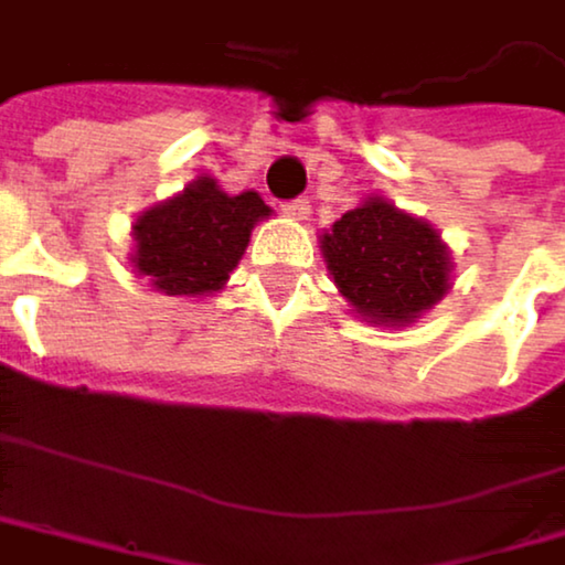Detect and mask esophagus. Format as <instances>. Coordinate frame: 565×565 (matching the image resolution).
Instances as JSON below:
<instances>
[{
	"instance_id": "obj_1",
	"label": "esophagus",
	"mask_w": 565,
	"mask_h": 565,
	"mask_svg": "<svg viewBox=\"0 0 565 565\" xmlns=\"http://www.w3.org/2000/svg\"><path fill=\"white\" fill-rule=\"evenodd\" d=\"M285 213H288L291 220H308L311 206H308V200H295V203H285Z\"/></svg>"
}]
</instances>
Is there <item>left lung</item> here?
Listing matches in <instances>:
<instances>
[{"mask_svg":"<svg viewBox=\"0 0 565 565\" xmlns=\"http://www.w3.org/2000/svg\"><path fill=\"white\" fill-rule=\"evenodd\" d=\"M339 295L369 324H414L450 291V247L420 216L365 196L318 236Z\"/></svg>","mask_w":565,"mask_h":565,"instance_id":"8db88e82","label":"left lung"}]
</instances>
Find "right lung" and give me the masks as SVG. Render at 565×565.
Returning <instances> with one entry per match:
<instances>
[{
    "instance_id": "right-lung-1",
    "label": "right lung",
    "mask_w": 565,
    "mask_h": 565,
    "mask_svg": "<svg viewBox=\"0 0 565 565\" xmlns=\"http://www.w3.org/2000/svg\"><path fill=\"white\" fill-rule=\"evenodd\" d=\"M270 206L260 192H226L213 175H196L175 196L148 206L131 223L128 264L169 298L216 295L241 264L250 233Z\"/></svg>"
}]
</instances>
